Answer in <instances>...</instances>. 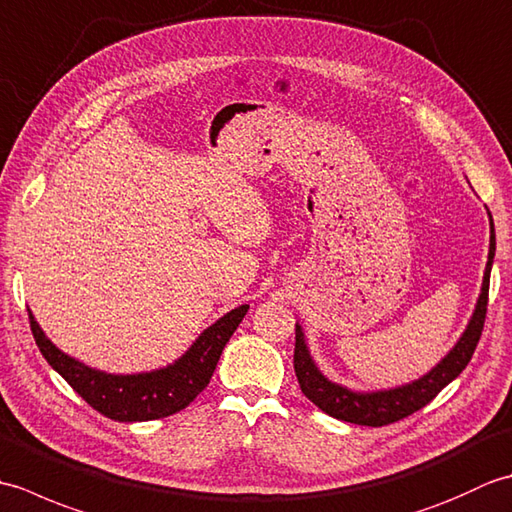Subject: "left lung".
I'll return each mask as SVG.
<instances>
[{
	"instance_id": "1",
	"label": "left lung",
	"mask_w": 512,
	"mask_h": 512,
	"mask_svg": "<svg viewBox=\"0 0 512 512\" xmlns=\"http://www.w3.org/2000/svg\"><path fill=\"white\" fill-rule=\"evenodd\" d=\"M491 215V213H488ZM495 257V228L491 220V248H488V262L484 270L482 292L477 297L473 317L466 325L460 341L453 345V350L442 358V361L424 374L422 378L413 380L402 387L380 389V391H352L343 385H336L325 378L319 367L314 365L310 350L306 345L301 325L297 323L295 336V374L301 385L303 396L312 400L321 411L336 420L365 424V427H383V424L398 422L411 416L413 411L422 409L424 405L436 398L440 391L447 387L451 380L462 374V369L469 365L477 343L484 330L486 306H488V281H491V266Z\"/></svg>"
}]
</instances>
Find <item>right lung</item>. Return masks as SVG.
Listing matches in <instances>:
<instances>
[{
  "mask_svg": "<svg viewBox=\"0 0 512 512\" xmlns=\"http://www.w3.org/2000/svg\"><path fill=\"white\" fill-rule=\"evenodd\" d=\"M248 306H239L206 328L176 363L143 374H105L63 354L32 317L30 330L39 352L92 409L118 422H145L178 413L209 385L224 345L242 323Z\"/></svg>",
  "mask_w": 512,
  "mask_h": 512,
  "instance_id": "right-lung-1",
  "label": "right lung"
}]
</instances>
